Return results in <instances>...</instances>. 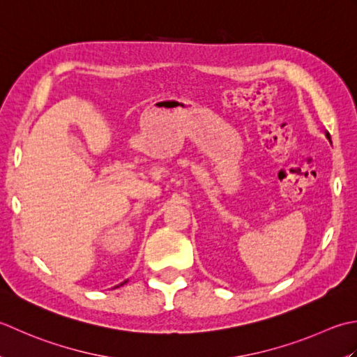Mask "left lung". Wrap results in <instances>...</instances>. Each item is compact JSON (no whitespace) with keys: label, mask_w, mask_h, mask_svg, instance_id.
Segmentation results:
<instances>
[{"label":"left lung","mask_w":357,"mask_h":357,"mask_svg":"<svg viewBox=\"0 0 357 357\" xmlns=\"http://www.w3.org/2000/svg\"><path fill=\"white\" fill-rule=\"evenodd\" d=\"M325 137H326V138H328V140L331 142V137H330V134H328V132H326V130H325Z\"/></svg>","instance_id":"8db88e82"}]
</instances>
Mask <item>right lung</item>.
<instances>
[{"instance_id": "obj_1", "label": "right lung", "mask_w": 357, "mask_h": 357, "mask_svg": "<svg viewBox=\"0 0 357 357\" xmlns=\"http://www.w3.org/2000/svg\"><path fill=\"white\" fill-rule=\"evenodd\" d=\"M126 282H128V280H125V282H121V283H120V285H117V287H114V288H119V287H121V285H125V283H126Z\"/></svg>"}]
</instances>
